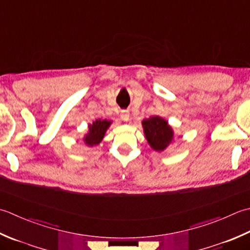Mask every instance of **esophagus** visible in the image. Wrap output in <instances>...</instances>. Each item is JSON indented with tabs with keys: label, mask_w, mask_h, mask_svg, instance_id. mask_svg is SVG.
<instances>
[{
	"label": "esophagus",
	"mask_w": 250,
	"mask_h": 250,
	"mask_svg": "<svg viewBox=\"0 0 250 250\" xmlns=\"http://www.w3.org/2000/svg\"><path fill=\"white\" fill-rule=\"evenodd\" d=\"M120 118L124 120V121H128L130 119V114L128 110H122L121 111V115H120Z\"/></svg>",
	"instance_id": "obj_1"
}]
</instances>
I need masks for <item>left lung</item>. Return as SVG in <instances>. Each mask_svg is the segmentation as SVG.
<instances>
[{
	"label": "left lung",
	"instance_id": "obj_1",
	"mask_svg": "<svg viewBox=\"0 0 250 250\" xmlns=\"http://www.w3.org/2000/svg\"><path fill=\"white\" fill-rule=\"evenodd\" d=\"M142 126L150 148L161 153L174 142V131L168 121L159 116H151L142 121Z\"/></svg>",
	"mask_w": 250,
	"mask_h": 250
}]
</instances>
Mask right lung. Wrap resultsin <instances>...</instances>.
<instances>
[{"label":"right lung","mask_w":250,"mask_h":250,"mask_svg":"<svg viewBox=\"0 0 250 250\" xmlns=\"http://www.w3.org/2000/svg\"><path fill=\"white\" fill-rule=\"evenodd\" d=\"M112 124L111 120L107 119H97L93 121L92 124L89 125V130H87V133L83 136V142L86 146H93L99 145L103 141L105 136L106 131L109 129L110 125Z\"/></svg>","instance_id":"right-lung-1"}]
</instances>
